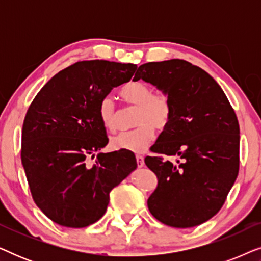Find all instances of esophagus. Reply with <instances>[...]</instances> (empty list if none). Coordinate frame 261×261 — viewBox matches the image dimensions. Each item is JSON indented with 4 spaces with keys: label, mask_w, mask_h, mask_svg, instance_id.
<instances>
[{
    "label": "esophagus",
    "mask_w": 261,
    "mask_h": 261,
    "mask_svg": "<svg viewBox=\"0 0 261 261\" xmlns=\"http://www.w3.org/2000/svg\"><path fill=\"white\" fill-rule=\"evenodd\" d=\"M135 158H137V165H138V167H142L145 165V162H144V156L142 155H137L135 156Z\"/></svg>",
    "instance_id": "1"
}]
</instances>
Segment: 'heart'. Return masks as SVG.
Wrapping results in <instances>:
<instances>
[{
  "label": "heart",
  "instance_id": "heart-1",
  "mask_svg": "<svg viewBox=\"0 0 261 261\" xmlns=\"http://www.w3.org/2000/svg\"><path fill=\"white\" fill-rule=\"evenodd\" d=\"M152 88L144 82H130L123 85L120 96L128 105L137 106L133 129L123 130L110 141L113 148L141 153L151 144L155 129L169 126L172 116V105L164 92H152ZM98 116L107 129L114 130L117 124V112L114 99L105 96L98 105Z\"/></svg>",
  "mask_w": 261,
  "mask_h": 261
}]
</instances>
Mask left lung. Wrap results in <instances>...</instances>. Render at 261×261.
I'll use <instances>...</instances> for the list:
<instances>
[{
  "mask_svg": "<svg viewBox=\"0 0 261 261\" xmlns=\"http://www.w3.org/2000/svg\"><path fill=\"white\" fill-rule=\"evenodd\" d=\"M140 78L169 96L172 105L169 126L151 151L176 158H145L158 178L148 209L166 226H198L220 212L238 177V117L216 81L187 60L142 64L133 81Z\"/></svg>",
  "mask_w": 261,
  "mask_h": 261,
  "instance_id": "obj_1",
  "label": "left lung"
}]
</instances>
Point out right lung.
Here are the masks:
<instances>
[{
	"label": "right lung",
	"instance_id": "1",
	"mask_svg": "<svg viewBox=\"0 0 261 261\" xmlns=\"http://www.w3.org/2000/svg\"><path fill=\"white\" fill-rule=\"evenodd\" d=\"M135 64L83 60L46 83L24 116L21 162L32 197L64 227L83 228L105 215L109 192L137 169L129 151L96 152L108 144L99 101L130 81Z\"/></svg>",
	"mask_w": 261,
	"mask_h": 261
}]
</instances>
